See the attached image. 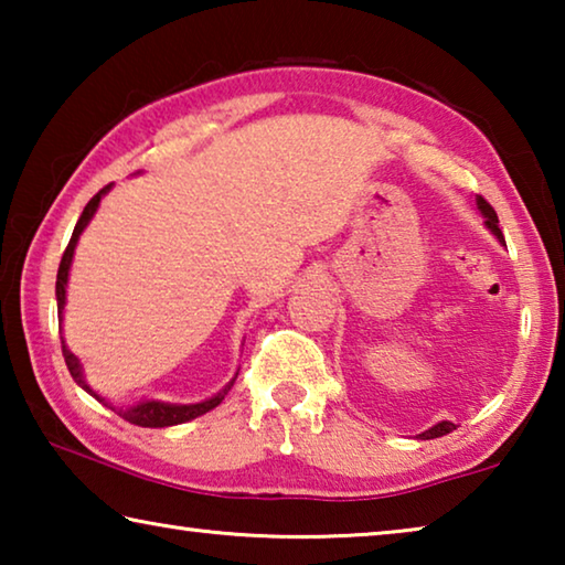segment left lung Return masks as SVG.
<instances>
[{
  "label": "left lung",
  "instance_id": "obj_1",
  "mask_svg": "<svg viewBox=\"0 0 565 565\" xmlns=\"http://www.w3.org/2000/svg\"><path fill=\"white\" fill-rule=\"evenodd\" d=\"M476 204H478V212L483 214V218H486V226L491 228V232L495 234V238H499V242L503 244V234H501V228H499V216H495V212H493V206L486 202L483 196H478L476 199ZM456 428V424H451V420H441V424H436V426H431L428 428V431H424V434H418L420 438H424V441H428V438H438V436H446V434H451Z\"/></svg>",
  "mask_w": 565,
  "mask_h": 565
}]
</instances>
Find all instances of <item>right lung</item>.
Listing matches in <instances>:
<instances>
[{
  "label": "right lung",
  "instance_id": "obj_1",
  "mask_svg": "<svg viewBox=\"0 0 565 565\" xmlns=\"http://www.w3.org/2000/svg\"><path fill=\"white\" fill-rule=\"evenodd\" d=\"M109 189H111V184H107V186H104L102 191H97V194H94V196L89 199V204L84 206L79 222H76V226H74V234H72V238H70V244H66L64 254H62L60 271H56V309H60V319H62V309H64V301H66V281H70V266H72L74 246H76V242H79V234H82L84 228H87V224L92 222L94 212H97V209H99L102 196L107 194ZM62 353H64L66 369H70V374H72V379L76 381V384H79L84 391H87L89 396L102 401L104 406H109L107 398H102V396L97 394V391L89 388L87 381H84L82 363H79V359H76L70 349H66L64 339H62ZM232 386H234V379L228 381V384H226L222 391H218L216 396L202 401V404H164V401H139L137 406H129V408H119V411L114 408V406H111V408L117 411V414H119L124 420H129V424H134V426H145V428L177 426V424H184V420H191V418L206 414V411L216 408L218 404H222L224 396L228 394V388H232Z\"/></svg>",
  "mask_w": 565,
  "mask_h": 565
}]
</instances>
